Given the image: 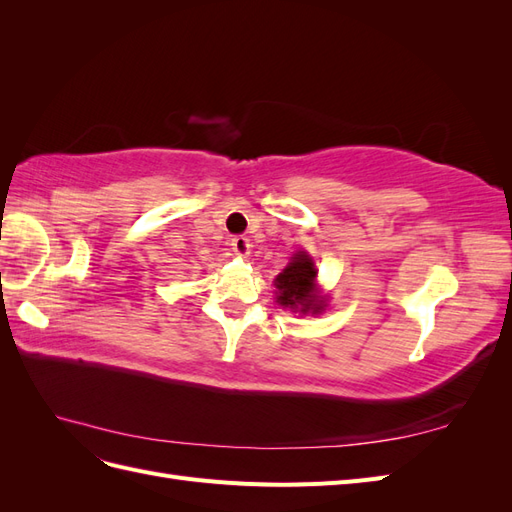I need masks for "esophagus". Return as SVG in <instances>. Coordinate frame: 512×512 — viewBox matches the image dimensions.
Here are the masks:
<instances>
[{
    "mask_svg": "<svg viewBox=\"0 0 512 512\" xmlns=\"http://www.w3.org/2000/svg\"><path fill=\"white\" fill-rule=\"evenodd\" d=\"M230 245H232V252H235L237 256H247V254H250V247H252V245H250V239L243 237V235L232 237Z\"/></svg>",
    "mask_w": 512,
    "mask_h": 512,
    "instance_id": "esophagus-1",
    "label": "esophagus"
}]
</instances>
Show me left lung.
<instances>
[{
    "label": "left lung",
    "mask_w": 512,
    "mask_h": 512,
    "mask_svg": "<svg viewBox=\"0 0 512 512\" xmlns=\"http://www.w3.org/2000/svg\"><path fill=\"white\" fill-rule=\"evenodd\" d=\"M318 269L312 256L307 252H297L288 262V267L275 277L277 303L301 314H320L327 301L316 286Z\"/></svg>",
    "instance_id": "8db88e82"
}]
</instances>
